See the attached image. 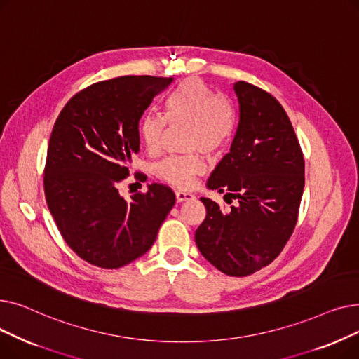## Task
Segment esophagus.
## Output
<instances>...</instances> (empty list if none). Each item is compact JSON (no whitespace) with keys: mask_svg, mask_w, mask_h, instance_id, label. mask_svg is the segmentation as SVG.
<instances>
[{"mask_svg":"<svg viewBox=\"0 0 359 359\" xmlns=\"http://www.w3.org/2000/svg\"><path fill=\"white\" fill-rule=\"evenodd\" d=\"M195 196L191 192H186V191H177L176 192V201L177 202H183V201H191Z\"/></svg>","mask_w":359,"mask_h":359,"instance_id":"34e87169","label":"esophagus"}]
</instances>
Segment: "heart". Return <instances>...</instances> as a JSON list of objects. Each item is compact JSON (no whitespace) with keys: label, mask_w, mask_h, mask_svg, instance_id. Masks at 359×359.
<instances>
[{"label":"heart","mask_w":359,"mask_h":359,"mask_svg":"<svg viewBox=\"0 0 359 359\" xmlns=\"http://www.w3.org/2000/svg\"><path fill=\"white\" fill-rule=\"evenodd\" d=\"M165 118L170 123L189 125L187 148L201 149L214 156L227 145L234 129L231 106L201 80H187L177 87L165 102ZM165 129V121L148 113L140 122V137L148 153L157 154ZM206 170L205 158L199 153L168 156L153 167V173L161 182L186 189L196 176Z\"/></svg>","instance_id":"obj_1"}]
</instances>
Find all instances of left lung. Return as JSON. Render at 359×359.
Returning <instances> with one entry per match:
<instances>
[{
	"instance_id": "1",
	"label": "left lung",
	"mask_w": 359,
	"mask_h": 359,
	"mask_svg": "<svg viewBox=\"0 0 359 359\" xmlns=\"http://www.w3.org/2000/svg\"><path fill=\"white\" fill-rule=\"evenodd\" d=\"M238 125L206 186L237 201L224 212L201 198L206 217L195 233L202 256L229 276L273 262L290 240L304 189V156L280 103L250 83H234ZM233 201L230 199V203Z\"/></svg>"
}]
</instances>
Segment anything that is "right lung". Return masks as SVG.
<instances>
[{
    "instance_id": "obj_1",
    "label": "right lung",
    "mask_w": 359,
    "mask_h": 359,
    "mask_svg": "<svg viewBox=\"0 0 359 359\" xmlns=\"http://www.w3.org/2000/svg\"><path fill=\"white\" fill-rule=\"evenodd\" d=\"M172 81L125 75L91 84L53 125L43 177L48 208L68 246L94 266L118 269L147 253L176 202L158 183L130 201L119 194L140 151L142 113Z\"/></svg>"
}]
</instances>
